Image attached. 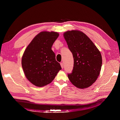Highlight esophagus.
<instances>
[{"label": "esophagus", "mask_w": 120, "mask_h": 120, "mask_svg": "<svg viewBox=\"0 0 120 120\" xmlns=\"http://www.w3.org/2000/svg\"><path fill=\"white\" fill-rule=\"evenodd\" d=\"M60 64H61V67H62V68L63 69V68H64V64L63 63H60Z\"/></svg>", "instance_id": "1"}]
</instances>
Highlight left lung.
<instances>
[{
	"label": "left lung",
	"instance_id": "8db88e82",
	"mask_svg": "<svg viewBox=\"0 0 120 120\" xmlns=\"http://www.w3.org/2000/svg\"><path fill=\"white\" fill-rule=\"evenodd\" d=\"M64 37L74 61L72 73L68 74V77L78 88L89 87L100 75L102 64L101 53L91 40L80 31H67Z\"/></svg>",
	"mask_w": 120,
	"mask_h": 120
}]
</instances>
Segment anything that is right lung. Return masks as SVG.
Returning a JSON list of instances; mask_svg holds the SVG:
<instances>
[{
    "instance_id": "add662e5",
    "label": "right lung",
    "mask_w": 120,
    "mask_h": 120,
    "mask_svg": "<svg viewBox=\"0 0 120 120\" xmlns=\"http://www.w3.org/2000/svg\"><path fill=\"white\" fill-rule=\"evenodd\" d=\"M56 32L43 31L33 38L22 58V66L26 78L36 86L51 83L61 70L52 46L59 36Z\"/></svg>"
}]
</instances>
